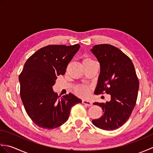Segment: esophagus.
I'll return each mask as SVG.
<instances>
[{
  "label": "esophagus",
  "instance_id": "obj_1",
  "mask_svg": "<svg viewBox=\"0 0 153 153\" xmlns=\"http://www.w3.org/2000/svg\"><path fill=\"white\" fill-rule=\"evenodd\" d=\"M82 103L84 104V105H85L87 106H91L93 105L92 102L90 101V100H83Z\"/></svg>",
  "mask_w": 153,
  "mask_h": 153
}]
</instances>
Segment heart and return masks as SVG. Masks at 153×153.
I'll return each mask as SVG.
<instances>
[{"instance_id":"obj_1","label":"heart","mask_w":153,"mask_h":153,"mask_svg":"<svg viewBox=\"0 0 153 153\" xmlns=\"http://www.w3.org/2000/svg\"><path fill=\"white\" fill-rule=\"evenodd\" d=\"M91 60H93L91 59L90 58L86 57L84 58L83 62L91 61ZM75 92H76L77 95H78L81 97H87L89 95V89L87 86H85V85H79L76 87V89H75Z\"/></svg>"}]
</instances>
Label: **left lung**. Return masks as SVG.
I'll return each mask as SVG.
<instances>
[{
  "label": "left lung",
  "mask_w": 153,
  "mask_h": 153,
  "mask_svg": "<svg viewBox=\"0 0 153 153\" xmlns=\"http://www.w3.org/2000/svg\"><path fill=\"white\" fill-rule=\"evenodd\" d=\"M91 51L100 67L94 93L105 91L111 96L110 101L93 103L101 107L104 113L92 123L104 130H114L129 119L135 105L139 83L135 68L130 58L112 45H97Z\"/></svg>",
  "instance_id": "1"
}]
</instances>
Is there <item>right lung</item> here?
Returning a JSON list of instances; mask_svg holds the SVG:
<instances>
[{"label": "right lung", "instance_id": "right-lung-1", "mask_svg": "<svg viewBox=\"0 0 153 153\" xmlns=\"http://www.w3.org/2000/svg\"><path fill=\"white\" fill-rule=\"evenodd\" d=\"M78 44L48 45L28 58L19 76L20 96L28 116L35 124L54 129L66 122L71 106L82 100L71 93L60 98L53 91L57 76L64 75Z\"/></svg>", "mask_w": 153, "mask_h": 153}]
</instances>
